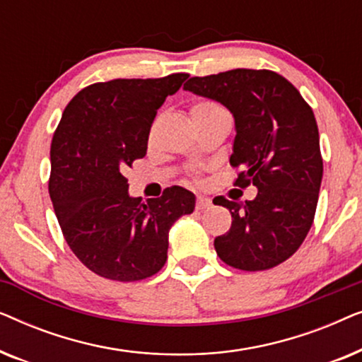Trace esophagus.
Masks as SVG:
<instances>
[{
	"mask_svg": "<svg viewBox=\"0 0 362 362\" xmlns=\"http://www.w3.org/2000/svg\"><path fill=\"white\" fill-rule=\"evenodd\" d=\"M212 206V202L209 197H204V196H197L196 199V209L197 211H204V209H209Z\"/></svg>",
	"mask_w": 362,
	"mask_h": 362,
	"instance_id": "esophagus-1",
	"label": "esophagus"
}]
</instances>
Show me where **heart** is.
<instances>
[{
	"label": "heart",
	"mask_w": 362,
	"mask_h": 362,
	"mask_svg": "<svg viewBox=\"0 0 362 362\" xmlns=\"http://www.w3.org/2000/svg\"><path fill=\"white\" fill-rule=\"evenodd\" d=\"M219 112H224L219 105H216L214 102H209V100H199L196 103H192L191 110H189V115H191V122H202L206 120V118H211L212 115H216V113Z\"/></svg>",
	"instance_id": "b5f03b06"
}]
</instances>
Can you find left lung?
Returning a JSON list of instances; mask_svg holds the SVG:
<instances>
[{
  "label": "left lung",
  "instance_id": "left-lung-1",
  "mask_svg": "<svg viewBox=\"0 0 362 362\" xmlns=\"http://www.w3.org/2000/svg\"><path fill=\"white\" fill-rule=\"evenodd\" d=\"M185 90L224 105L235 122L230 165L242 168L235 185H254V201L216 197L232 226L216 237L217 255L239 270H267L303 244L315 219L323 177L320 133L300 92L272 71L234 69L191 77Z\"/></svg>",
  "mask_w": 362,
  "mask_h": 362
}]
</instances>
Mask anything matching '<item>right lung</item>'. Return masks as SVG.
<instances>
[{
  "mask_svg": "<svg viewBox=\"0 0 362 362\" xmlns=\"http://www.w3.org/2000/svg\"><path fill=\"white\" fill-rule=\"evenodd\" d=\"M187 74L115 78L82 88L69 102L51 143L54 212L71 250L93 274L117 281L148 279L168 257V235L196 196L181 186L141 201L123 171L146 155L158 108Z\"/></svg>",
  "mask_w": 362,
  "mask_h": 362,
  "instance_id": "right-lung-1",
  "label": "right lung"
}]
</instances>
